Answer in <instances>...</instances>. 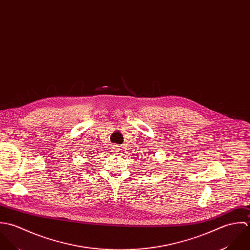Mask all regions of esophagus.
Wrapping results in <instances>:
<instances>
[{
  "label": "esophagus",
  "mask_w": 250,
  "mask_h": 250,
  "mask_svg": "<svg viewBox=\"0 0 250 250\" xmlns=\"http://www.w3.org/2000/svg\"><path fill=\"white\" fill-rule=\"evenodd\" d=\"M119 149H120V148H119V146H118V145H113V146H112V150H113V151H115V152H116V151H118Z\"/></svg>",
  "instance_id": "34e87169"
}]
</instances>
